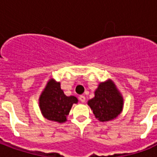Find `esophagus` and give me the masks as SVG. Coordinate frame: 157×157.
Masks as SVG:
<instances>
[{
	"mask_svg": "<svg viewBox=\"0 0 157 157\" xmlns=\"http://www.w3.org/2000/svg\"><path fill=\"white\" fill-rule=\"evenodd\" d=\"M79 99H80V101L82 102H85L86 101V98H85V96H83V95H81L80 97H79Z\"/></svg>",
	"mask_w": 157,
	"mask_h": 157,
	"instance_id": "1",
	"label": "esophagus"
}]
</instances>
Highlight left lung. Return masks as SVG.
<instances>
[{
    "label": "left lung",
    "mask_w": 157,
    "mask_h": 157,
    "mask_svg": "<svg viewBox=\"0 0 157 157\" xmlns=\"http://www.w3.org/2000/svg\"><path fill=\"white\" fill-rule=\"evenodd\" d=\"M123 98L111 80L100 83L95 97L88 101L95 117L102 122L112 120L123 109Z\"/></svg>",
    "instance_id": "obj_1"
}]
</instances>
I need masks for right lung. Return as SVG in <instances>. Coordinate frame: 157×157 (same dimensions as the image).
Returning a JSON list of instances; mask_svg holds the SVG:
<instances>
[{"mask_svg":"<svg viewBox=\"0 0 157 157\" xmlns=\"http://www.w3.org/2000/svg\"><path fill=\"white\" fill-rule=\"evenodd\" d=\"M74 96L65 95L60 83L50 80L39 98V107L43 115L48 120L63 123L71 111L73 103L77 102Z\"/></svg>","mask_w":157,"mask_h":157,"instance_id":"add662e5","label":"right lung"}]
</instances>
